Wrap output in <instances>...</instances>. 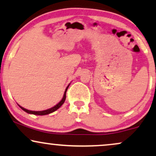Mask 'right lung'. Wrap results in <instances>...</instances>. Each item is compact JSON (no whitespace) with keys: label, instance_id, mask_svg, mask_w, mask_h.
<instances>
[{"label":"right lung","instance_id":"1","mask_svg":"<svg viewBox=\"0 0 156 156\" xmlns=\"http://www.w3.org/2000/svg\"><path fill=\"white\" fill-rule=\"evenodd\" d=\"M69 86H70V84L68 85V86H67L66 90H65V93H64V95H63V97H62V100L59 102L58 104H56L55 106H53V107L50 108V109H48L47 110H44V111H38V112H36V111H31V110H28L27 109H24V108H23L22 106H19V107L21 108V109L23 110V111L27 112L28 114H34V115H46V114H49L50 113H52V112H54L55 111H56L57 109H58L62 105V104H64L65 101H66V91L67 90H68V88L69 87Z\"/></svg>","mask_w":156,"mask_h":156}]
</instances>
